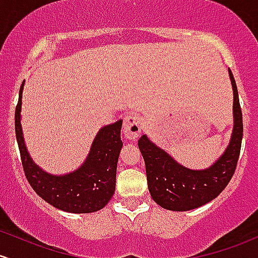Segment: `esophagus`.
I'll list each match as a JSON object with an SVG mask.
<instances>
[{"instance_id": "obj_1", "label": "esophagus", "mask_w": 258, "mask_h": 258, "mask_svg": "<svg viewBox=\"0 0 258 258\" xmlns=\"http://www.w3.org/2000/svg\"><path fill=\"white\" fill-rule=\"evenodd\" d=\"M142 131L141 126V118L136 115H128L123 118L122 132L127 140H135L140 136Z\"/></svg>"}]
</instances>
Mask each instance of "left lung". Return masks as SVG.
Segmentation results:
<instances>
[{"label": "left lung", "mask_w": 258, "mask_h": 258, "mask_svg": "<svg viewBox=\"0 0 258 258\" xmlns=\"http://www.w3.org/2000/svg\"><path fill=\"white\" fill-rule=\"evenodd\" d=\"M229 77L234 92L233 134L225 152L213 165L203 170H191L151 142L146 135L138 140L146 163L148 189L160 207L176 212L201 207L218 197L233 177L241 149L244 126L237 87L230 70Z\"/></svg>", "instance_id": "1"}]
</instances>
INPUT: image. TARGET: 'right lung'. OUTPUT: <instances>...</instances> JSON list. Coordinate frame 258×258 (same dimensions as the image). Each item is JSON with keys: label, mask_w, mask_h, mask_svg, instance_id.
Wrapping results in <instances>:
<instances>
[{"label": "right lung", "mask_w": 258, "mask_h": 258, "mask_svg": "<svg viewBox=\"0 0 258 258\" xmlns=\"http://www.w3.org/2000/svg\"><path fill=\"white\" fill-rule=\"evenodd\" d=\"M23 87L24 82L19 89L14 126L24 174L30 186L51 206L70 213H93L105 207L115 192L116 168L122 148V120L99 130L81 168L66 175L47 174L34 163L24 143L21 124Z\"/></svg>", "instance_id": "obj_1"}]
</instances>
